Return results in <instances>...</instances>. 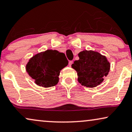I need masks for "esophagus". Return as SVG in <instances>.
<instances>
[{"label": "esophagus", "mask_w": 132, "mask_h": 132, "mask_svg": "<svg viewBox=\"0 0 132 132\" xmlns=\"http://www.w3.org/2000/svg\"><path fill=\"white\" fill-rule=\"evenodd\" d=\"M72 63H73V61H70L69 62V66H71V65H72Z\"/></svg>", "instance_id": "34e87169"}]
</instances>
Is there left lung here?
<instances>
[{
	"label": "left lung",
	"instance_id": "left-lung-1",
	"mask_svg": "<svg viewBox=\"0 0 132 132\" xmlns=\"http://www.w3.org/2000/svg\"><path fill=\"white\" fill-rule=\"evenodd\" d=\"M78 55L79 60L71 66L77 71L78 82L90 88L100 85L110 71V64L107 57L92 50H84Z\"/></svg>",
	"mask_w": 132,
	"mask_h": 132
}]
</instances>
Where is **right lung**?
<instances>
[{
	"instance_id": "obj_1",
	"label": "right lung",
	"mask_w": 132,
	"mask_h": 132,
	"mask_svg": "<svg viewBox=\"0 0 132 132\" xmlns=\"http://www.w3.org/2000/svg\"><path fill=\"white\" fill-rule=\"evenodd\" d=\"M68 64L64 53L48 50L33 55L26 65V71L37 85L46 88L58 83L60 71Z\"/></svg>"
}]
</instances>
